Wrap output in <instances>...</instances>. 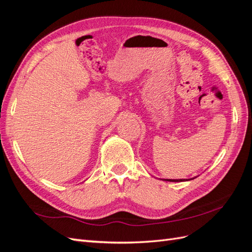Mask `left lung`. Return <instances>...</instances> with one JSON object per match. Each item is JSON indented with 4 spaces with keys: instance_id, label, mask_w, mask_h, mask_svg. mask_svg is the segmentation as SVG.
<instances>
[{
    "instance_id": "left-lung-1",
    "label": "left lung",
    "mask_w": 252,
    "mask_h": 252,
    "mask_svg": "<svg viewBox=\"0 0 252 252\" xmlns=\"http://www.w3.org/2000/svg\"><path fill=\"white\" fill-rule=\"evenodd\" d=\"M165 181H167V182H184V181H187V180H182V179H180V180H170V179H165Z\"/></svg>"
}]
</instances>
